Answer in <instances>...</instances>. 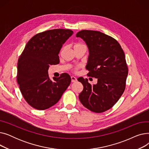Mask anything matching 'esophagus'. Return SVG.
I'll list each match as a JSON object with an SVG mask.
<instances>
[{"label":"esophagus","mask_w":149,"mask_h":149,"mask_svg":"<svg viewBox=\"0 0 149 149\" xmlns=\"http://www.w3.org/2000/svg\"><path fill=\"white\" fill-rule=\"evenodd\" d=\"M71 81L72 82H75L77 81V78L74 77V76H72L71 77Z\"/></svg>","instance_id":"obj_1"}]
</instances>
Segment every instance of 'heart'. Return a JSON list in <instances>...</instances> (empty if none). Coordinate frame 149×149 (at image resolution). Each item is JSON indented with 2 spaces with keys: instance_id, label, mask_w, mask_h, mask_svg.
Here are the masks:
<instances>
[{
  "instance_id": "1",
  "label": "heart",
  "mask_w": 149,
  "mask_h": 149,
  "mask_svg": "<svg viewBox=\"0 0 149 149\" xmlns=\"http://www.w3.org/2000/svg\"><path fill=\"white\" fill-rule=\"evenodd\" d=\"M80 45H82V44H77L74 46V47H76V46H80Z\"/></svg>"
}]
</instances>
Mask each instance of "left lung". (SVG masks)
Wrapping results in <instances>:
<instances>
[{
    "label": "left lung",
    "instance_id": "obj_1",
    "mask_svg": "<svg viewBox=\"0 0 149 149\" xmlns=\"http://www.w3.org/2000/svg\"><path fill=\"white\" fill-rule=\"evenodd\" d=\"M76 37L82 38L89 49L88 75L97 79L93 85L86 79H78L83 86L79 100L92 112H105L118 101L126 88L128 68L124 51L115 39L100 31L82 30Z\"/></svg>",
    "mask_w": 149,
    "mask_h": 149
}]
</instances>
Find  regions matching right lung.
<instances>
[{"instance_id":"obj_1","label":"right lung","mask_w":149,"mask_h":149,"mask_svg":"<svg viewBox=\"0 0 149 149\" xmlns=\"http://www.w3.org/2000/svg\"><path fill=\"white\" fill-rule=\"evenodd\" d=\"M73 34L70 29H55L35 35L26 45L17 63V80L26 102L37 110L56 104L69 86V74L50 79L49 65L58 64V54Z\"/></svg>"}]
</instances>
